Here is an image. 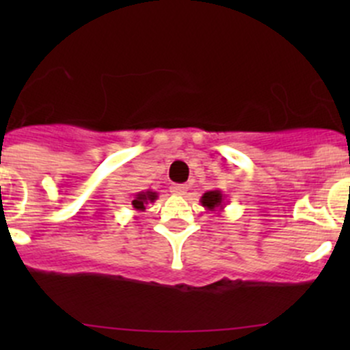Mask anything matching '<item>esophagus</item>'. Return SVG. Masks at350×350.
<instances>
[{"mask_svg": "<svg viewBox=\"0 0 350 350\" xmlns=\"http://www.w3.org/2000/svg\"><path fill=\"white\" fill-rule=\"evenodd\" d=\"M188 185H174L171 186V193H174V195H179V196H185L186 193H188Z\"/></svg>", "mask_w": 350, "mask_h": 350, "instance_id": "obj_1", "label": "esophagus"}]
</instances>
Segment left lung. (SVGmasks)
<instances>
[{"label": "left lung", "instance_id": "8db88e82", "mask_svg": "<svg viewBox=\"0 0 350 350\" xmlns=\"http://www.w3.org/2000/svg\"><path fill=\"white\" fill-rule=\"evenodd\" d=\"M201 204H203L206 210L210 211H221L224 206L227 204V198H225L224 193L220 189H211V191H206L203 196H201Z\"/></svg>", "mask_w": 350, "mask_h": 350}]
</instances>
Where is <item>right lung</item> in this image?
<instances>
[{
    "instance_id": "1",
    "label": "right lung",
    "mask_w": 350,
    "mask_h": 350,
    "mask_svg": "<svg viewBox=\"0 0 350 350\" xmlns=\"http://www.w3.org/2000/svg\"><path fill=\"white\" fill-rule=\"evenodd\" d=\"M155 200H157V193L147 189V191L137 193L135 198H133V201H132V206L135 208L137 211H144L146 210V204L154 203Z\"/></svg>"
}]
</instances>
